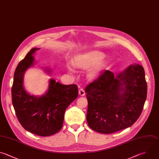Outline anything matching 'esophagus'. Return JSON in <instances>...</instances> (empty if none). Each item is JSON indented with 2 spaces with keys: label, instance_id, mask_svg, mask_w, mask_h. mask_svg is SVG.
I'll use <instances>...</instances> for the list:
<instances>
[{
  "label": "esophagus",
  "instance_id": "esophagus-1",
  "mask_svg": "<svg viewBox=\"0 0 159 159\" xmlns=\"http://www.w3.org/2000/svg\"><path fill=\"white\" fill-rule=\"evenodd\" d=\"M78 93H79V94H80L81 96H84L85 95V92H84V89H82V88H81V89H80Z\"/></svg>",
  "mask_w": 159,
  "mask_h": 159
}]
</instances>
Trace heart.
<instances>
[{"label":"heart","mask_w":159,"mask_h":159,"mask_svg":"<svg viewBox=\"0 0 159 159\" xmlns=\"http://www.w3.org/2000/svg\"><path fill=\"white\" fill-rule=\"evenodd\" d=\"M105 54L98 50L87 52L74 57V64L79 68L89 70L87 73L88 78L90 80L97 79L108 65L107 60L104 59ZM68 70L71 73L75 72L74 68L69 65Z\"/></svg>","instance_id":"b5f03b06"}]
</instances>
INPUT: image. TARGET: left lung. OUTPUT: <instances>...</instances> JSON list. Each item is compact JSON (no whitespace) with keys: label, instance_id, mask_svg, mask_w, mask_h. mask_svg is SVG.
I'll use <instances>...</instances> for the list:
<instances>
[{"label":"left lung","instance_id":"8db88e82","mask_svg":"<svg viewBox=\"0 0 159 159\" xmlns=\"http://www.w3.org/2000/svg\"><path fill=\"white\" fill-rule=\"evenodd\" d=\"M85 92L91 129L108 134L129 127L139 117L147 98L143 68L130 65L116 76L106 70L86 86Z\"/></svg>","mask_w":159,"mask_h":159}]
</instances>
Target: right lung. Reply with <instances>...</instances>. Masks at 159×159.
Returning a JSON list of instances; mask_svg holds the SVG:
<instances>
[{
	"instance_id": "right-lung-1",
	"label": "right lung",
	"mask_w": 159,
	"mask_h": 159,
	"mask_svg": "<svg viewBox=\"0 0 159 159\" xmlns=\"http://www.w3.org/2000/svg\"><path fill=\"white\" fill-rule=\"evenodd\" d=\"M40 48H34L17 65L12 88V104L17 119L27 131L39 136H49L61 129L65 112L76 99V84L64 85L50 79L48 88L42 96L31 95L25 89L24 78L25 71L35 65L33 55ZM44 71L51 74V69Z\"/></svg>"
}]
</instances>
